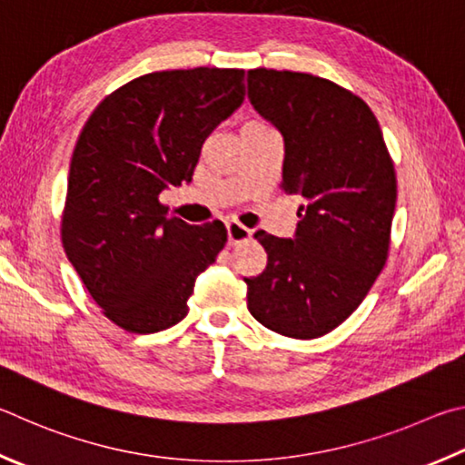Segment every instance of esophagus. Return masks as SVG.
Listing matches in <instances>:
<instances>
[{"mask_svg": "<svg viewBox=\"0 0 465 465\" xmlns=\"http://www.w3.org/2000/svg\"><path fill=\"white\" fill-rule=\"evenodd\" d=\"M226 232H228V242H231V245H241V242H247L251 239L249 228L237 223V220H228Z\"/></svg>", "mask_w": 465, "mask_h": 465, "instance_id": "34e87169", "label": "esophagus"}]
</instances>
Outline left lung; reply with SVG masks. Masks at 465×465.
<instances>
[{
    "label": "left lung",
    "instance_id": "1",
    "mask_svg": "<svg viewBox=\"0 0 465 465\" xmlns=\"http://www.w3.org/2000/svg\"><path fill=\"white\" fill-rule=\"evenodd\" d=\"M249 100L286 146L280 187L302 198L294 239L257 231L267 253L247 308L273 332L316 339L368 296L388 259L396 171L360 95L311 73L251 69Z\"/></svg>",
    "mask_w": 465,
    "mask_h": 465
}]
</instances>
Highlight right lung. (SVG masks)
<instances>
[{
  "label": "right lung",
  "mask_w": 465,
  "mask_h": 465,
  "mask_svg": "<svg viewBox=\"0 0 465 465\" xmlns=\"http://www.w3.org/2000/svg\"><path fill=\"white\" fill-rule=\"evenodd\" d=\"M245 71L146 73L105 95L69 167L61 241L105 319L157 332L185 319L193 282L226 245L220 220L187 224L159 195L192 182L202 144L245 100Z\"/></svg>",
  "instance_id": "add662e5"
}]
</instances>
